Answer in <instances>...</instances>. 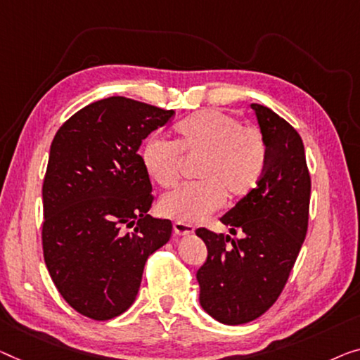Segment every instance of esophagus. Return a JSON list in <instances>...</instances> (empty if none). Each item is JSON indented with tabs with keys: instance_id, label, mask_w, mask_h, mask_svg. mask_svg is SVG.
I'll return each instance as SVG.
<instances>
[{
	"instance_id": "1",
	"label": "esophagus",
	"mask_w": 360,
	"mask_h": 360,
	"mask_svg": "<svg viewBox=\"0 0 360 360\" xmlns=\"http://www.w3.org/2000/svg\"><path fill=\"white\" fill-rule=\"evenodd\" d=\"M173 229H174V234L176 236H191L194 234V226L189 223H181V221H176L173 224Z\"/></svg>"
}]
</instances>
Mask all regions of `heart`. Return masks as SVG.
<instances>
[{
	"mask_svg": "<svg viewBox=\"0 0 360 360\" xmlns=\"http://www.w3.org/2000/svg\"><path fill=\"white\" fill-rule=\"evenodd\" d=\"M174 141L152 137L142 148V165L148 178L163 189L179 182L182 159L195 162L197 182L165 194L158 210L181 223H197L223 207L226 197L240 200L259 186L266 168L264 134L243 126L236 117L207 110L178 122Z\"/></svg>",
	"mask_w": 360,
	"mask_h": 360,
	"instance_id": "b5f03b06",
	"label": "heart"
}]
</instances>
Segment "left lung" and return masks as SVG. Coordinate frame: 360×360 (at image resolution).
I'll return each mask as SVG.
<instances>
[{
	"label": "left lung",
	"instance_id": "obj_1",
	"mask_svg": "<svg viewBox=\"0 0 360 360\" xmlns=\"http://www.w3.org/2000/svg\"><path fill=\"white\" fill-rule=\"evenodd\" d=\"M268 158L259 186L221 223L239 239L198 228L207 262L197 271L200 305L224 325L259 319L280 297L307 234L310 174L302 139L288 121L252 103Z\"/></svg>",
	"mask_w": 360,
	"mask_h": 360
}]
</instances>
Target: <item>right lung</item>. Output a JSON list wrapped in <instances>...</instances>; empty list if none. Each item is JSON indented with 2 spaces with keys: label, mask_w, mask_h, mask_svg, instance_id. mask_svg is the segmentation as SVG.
<instances>
[{
  "label": "right lung",
  "mask_w": 360,
  "mask_h": 360,
  "mask_svg": "<svg viewBox=\"0 0 360 360\" xmlns=\"http://www.w3.org/2000/svg\"><path fill=\"white\" fill-rule=\"evenodd\" d=\"M173 116L110 96L79 110L53 139L41 189L43 257L64 300L85 317L126 312L147 259L171 238L169 219L148 214L152 184L139 147Z\"/></svg>",
  "instance_id": "1"
}]
</instances>
